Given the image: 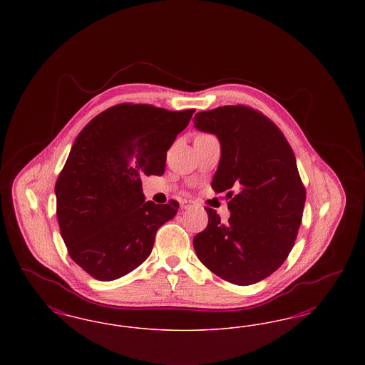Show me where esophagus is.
<instances>
[{
  "label": "esophagus",
  "instance_id": "obj_1",
  "mask_svg": "<svg viewBox=\"0 0 365 365\" xmlns=\"http://www.w3.org/2000/svg\"><path fill=\"white\" fill-rule=\"evenodd\" d=\"M180 207L183 209H190L192 207H195V204L192 202V201H187V200H183L182 202H180Z\"/></svg>",
  "mask_w": 365,
  "mask_h": 365
}]
</instances>
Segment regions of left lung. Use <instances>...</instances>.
Instances as JSON below:
<instances>
[{"instance_id":"obj_1","label":"left lung","mask_w":365,"mask_h":365,"mask_svg":"<svg viewBox=\"0 0 365 365\" xmlns=\"http://www.w3.org/2000/svg\"><path fill=\"white\" fill-rule=\"evenodd\" d=\"M194 125L220 140L212 189L227 191L231 212L222 223L205 207L208 226L192 240L195 253L219 278L257 283L287 259L302 220L307 191L294 152L275 123L246 105L198 112Z\"/></svg>"}]
</instances>
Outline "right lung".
Instances as JSON below:
<instances>
[{
  "label": "right lung",
  "mask_w": 365,
  "mask_h": 365,
  "mask_svg": "<svg viewBox=\"0 0 365 365\" xmlns=\"http://www.w3.org/2000/svg\"><path fill=\"white\" fill-rule=\"evenodd\" d=\"M195 109L108 108L75 139L56 182V215L71 259L90 277L122 278L146 260L179 202H145L140 176L163 175L167 150Z\"/></svg>",
  "instance_id": "1"
}]
</instances>
